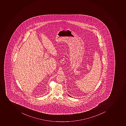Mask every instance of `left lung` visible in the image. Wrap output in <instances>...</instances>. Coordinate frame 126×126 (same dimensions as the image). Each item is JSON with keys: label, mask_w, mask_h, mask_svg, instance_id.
I'll list each match as a JSON object with an SVG mask.
<instances>
[{"label": "left lung", "mask_w": 126, "mask_h": 126, "mask_svg": "<svg viewBox=\"0 0 126 126\" xmlns=\"http://www.w3.org/2000/svg\"><path fill=\"white\" fill-rule=\"evenodd\" d=\"M69 96H70V95H69ZM70 97H71V96H70Z\"/></svg>", "instance_id": "8db88e82"}]
</instances>
